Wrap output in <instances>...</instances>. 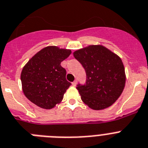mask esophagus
<instances>
[{"instance_id": "obj_1", "label": "esophagus", "mask_w": 148, "mask_h": 148, "mask_svg": "<svg viewBox=\"0 0 148 148\" xmlns=\"http://www.w3.org/2000/svg\"><path fill=\"white\" fill-rule=\"evenodd\" d=\"M72 84H73V86H74V87L76 86V84H77V81H76V80L74 81V82H73L72 83Z\"/></svg>"}]
</instances>
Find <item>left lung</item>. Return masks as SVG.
Returning <instances> with one entry per match:
<instances>
[{
	"instance_id": "8db88e82",
	"label": "left lung",
	"mask_w": 148,
	"mask_h": 148,
	"mask_svg": "<svg viewBox=\"0 0 148 148\" xmlns=\"http://www.w3.org/2000/svg\"><path fill=\"white\" fill-rule=\"evenodd\" d=\"M73 56L86 72V84L76 87L83 103L94 110H103L115 103L126 83L121 58L102 45H90L76 50Z\"/></svg>"
}]
</instances>
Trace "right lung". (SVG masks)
<instances>
[{"label": "right lung", "instance_id": "add662e5", "mask_svg": "<svg viewBox=\"0 0 148 148\" xmlns=\"http://www.w3.org/2000/svg\"><path fill=\"white\" fill-rule=\"evenodd\" d=\"M71 50L55 45L43 48L28 60L21 70V81L25 96L44 109L59 104L71 85L66 79V69L60 65Z\"/></svg>", "mask_w": 148, "mask_h": 148}]
</instances>
